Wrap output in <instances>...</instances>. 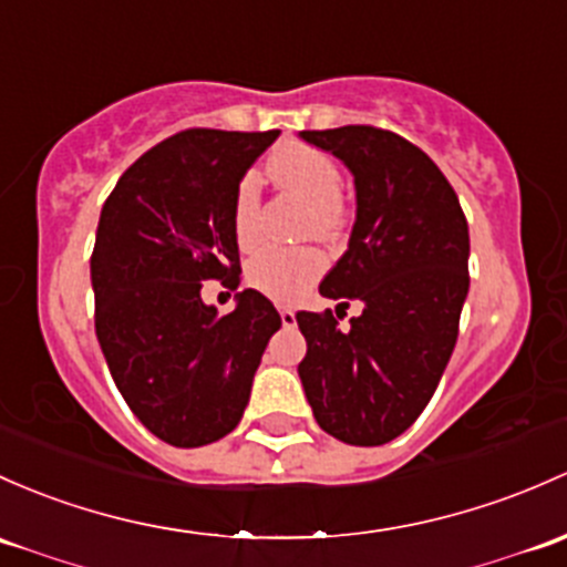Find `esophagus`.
<instances>
[{"mask_svg": "<svg viewBox=\"0 0 567 567\" xmlns=\"http://www.w3.org/2000/svg\"><path fill=\"white\" fill-rule=\"evenodd\" d=\"M279 318H282V326H296V312L290 307H279Z\"/></svg>", "mask_w": 567, "mask_h": 567, "instance_id": "obj_1", "label": "esophagus"}]
</instances>
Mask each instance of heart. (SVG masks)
Wrapping results in <instances>:
<instances>
[{
	"instance_id": "obj_1",
	"label": "heart",
	"mask_w": 567,
	"mask_h": 567,
	"mask_svg": "<svg viewBox=\"0 0 567 567\" xmlns=\"http://www.w3.org/2000/svg\"><path fill=\"white\" fill-rule=\"evenodd\" d=\"M268 174L285 189L307 200L303 236L333 238L344 225L339 198L342 174L326 152L307 143H285L268 159ZM258 176L244 174L234 193V236L241 249L258 241ZM326 271V255L318 247H264L249 258L247 282L274 301H299Z\"/></svg>"
}]
</instances>
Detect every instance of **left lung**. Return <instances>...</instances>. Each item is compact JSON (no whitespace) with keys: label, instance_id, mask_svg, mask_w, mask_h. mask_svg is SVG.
<instances>
[{"label":"left lung","instance_id":"left-lung-1","mask_svg":"<svg viewBox=\"0 0 567 567\" xmlns=\"http://www.w3.org/2000/svg\"><path fill=\"white\" fill-rule=\"evenodd\" d=\"M355 178L348 252L320 282L337 315L299 312V378L315 421L348 445H383L415 424L437 389L467 299L470 234L443 171L402 135L372 124L303 130ZM364 309L339 330L341 309Z\"/></svg>","mask_w":567,"mask_h":567}]
</instances>
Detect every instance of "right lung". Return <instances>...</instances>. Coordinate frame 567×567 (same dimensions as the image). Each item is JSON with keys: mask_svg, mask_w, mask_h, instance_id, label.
I'll list each match as a JSON object with an SVG mask.
<instances>
[{"mask_svg": "<svg viewBox=\"0 0 567 567\" xmlns=\"http://www.w3.org/2000/svg\"><path fill=\"white\" fill-rule=\"evenodd\" d=\"M277 135L182 130L141 154L100 212L97 342L130 410L176 449L234 432L260 355L282 326L258 290H241L228 315L200 299L208 279L228 290L241 282L234 193Z\"/></svg>", "mask_w": 567, "mask_h": 567, "instance_id": "obj_1", "label": "right lung"}]
</instances>
